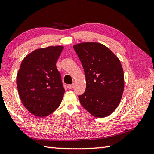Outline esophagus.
<instances>
[{"instance_id": "1", "label": "esophagus", "mask_w": 154, "mask_h": 154, "mask_svg": "<svg viewBox=\"0 0 154 154\" xmlns=\"http://www.w3.org/2000/svg\"><path fill=\"white\" fill-rule=\"evenodd\" d=\"M73 86H74V84L73 83V84H71V85H67V87H68L69 89H71L73 87Z\"/></svg>"}]
</instances>
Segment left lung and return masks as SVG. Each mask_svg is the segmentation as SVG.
<instances>
[{
	"mask_svg": "<svg viewBox=\"0 0 154 154\" xmlns=\"http://www.w3.org/2000/svg\"><path fill=\"white\" fill-rule=\"evenodd\" d=\"M73 48L86 77L85 91L79 95L81 105L95 117L109 116L119 106L124 91V72L120 60L100 43H81Z\"/></svg>",
	"mask_w": 154,
	"mask_h": 154,
	"instance_id": "left-lung-1",
	"label": "left lung"
}]
</instances>
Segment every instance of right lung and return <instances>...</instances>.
Returning <instances> with one entry per match:
<instances>
[{"label":"right lung","mask_w":154,"mask_h":154,"mask_svg":"<svg viewBox=\"0 0 154 154\" xmlns=\"http://www.w3.org/2000/svg\"><path fill=\"white\" fill-rule=\"evenodd\" d=\"M63 46L35 50L23 60L16 78L19 96L35 116L50 115L60 105L65 89L56 62Z\"/></svg>","instance_id":"obj_1"}]
</instances>
